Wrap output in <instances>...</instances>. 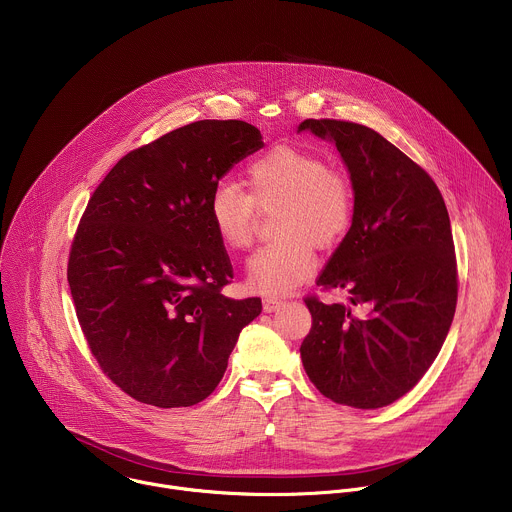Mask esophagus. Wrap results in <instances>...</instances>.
<instances>
[{"mask_svg":"<svg viewBox=\"0 0 512 512\" xmlns=\"http://www.w3.org/2000/svg\"><path fill=\"white\" fill-rule=\"evenodd\" d=\"M282 306H284V302L278 298H264V312H268V314L280 310Z\"/></svg>","mask_w":512,"mask_h":512,"instance_id":"1","label":"esophagus"}]
</instances>
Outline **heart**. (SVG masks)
<instances>
[{"instance_id":"heart-1","label":"heart","mask_w":512,"mask_h":512,"mask_svg":"<svg viewBox=\"0 0 512 512\" xmlns=\"http://www.w3.org/2000/svg\"><path fill=\"white\" fill-rule=\"evenodd\" d=\"M246 186L248 194L230 182L212 190L210 224L228 250H244L252 242L256 208L278 204L274 234L280 238L248 258L246 284L268 296L288 294L316 268L311 242L330 248L346 236L354 214L352 184L318 154L276 146L246 168Z\"/></svg>"}]
</instances>
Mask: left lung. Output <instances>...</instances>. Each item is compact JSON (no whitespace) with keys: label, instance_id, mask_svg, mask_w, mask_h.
<instances>
[{"label":"left lung","instance_id":"8db88e82","mask_svg":"<svg viewBox=\"0 0 512 512\" xmlns=\"http://www.w3.org/2000/svg\"><path fill=\"white\" fill-rule=\"evenodd\" d=\"M300 132L336 146L354 190L352 226L316 280L346 290L348 302L304 300L312 328L302 364L326 398L380 408L424 376L452 324L458 284L448 212L432 178L372 128L304 120Z\"/></svg>","mask_w":512,"mask_h":512}]
</instances>
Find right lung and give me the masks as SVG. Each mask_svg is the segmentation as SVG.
I'll list each match as a JSON object with an SVG mask.
<instances>
[{
    "mask_svg": "<svg viewBox=\"0 0 512 512\" xmlns=\"http://www.w3.org/2000/svg\"><path fill=\"white\" fill-rule=\"evenodd\" d=\"M264 146L240 120H200L124 156L78 226L68 282L84 336L126 394L158 408L192 406L222 380L260 298L220 288L232 264L208 200Z\"/></svg>",
    "mask_w": 512,
    "mask_h": 512,
    "instance_id": "right-lung-1",
    "label": "right lung"
}]
</instances>
